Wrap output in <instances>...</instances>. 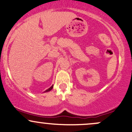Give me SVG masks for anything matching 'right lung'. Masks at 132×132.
<instances>
[{"instance_id":"add662e5","label":"right lung","mask_w":132,"mask_h":132,"mask_svg":"<svg viewBox=\"0 0 132 132\" xmlns=\"http://www.w3.org/2000/svg\"><path fill=\"white\" fill-rule=\"evenodd\" d=\"M53 85H52V86H51V87H50V88H48V89H46V90L44 92H50V91H51L52 89H53Z\"/></svg>"}]
</instances>
